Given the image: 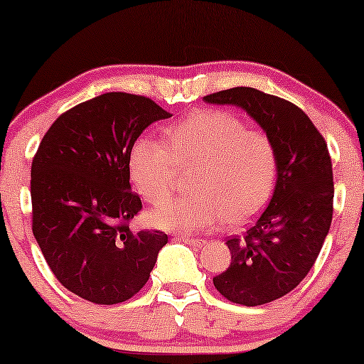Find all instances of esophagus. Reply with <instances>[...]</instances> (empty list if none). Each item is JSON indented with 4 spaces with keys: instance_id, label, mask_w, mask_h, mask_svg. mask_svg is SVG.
I'll return each mask as SVG.
<instances>
[{
    "instance_id": "1",
    "label": "esophagus",
    "mask_w": 364,
    "mask_h": 364,
    "mask_svg": "<svg viewBox=\"0 0 364 364\" xmlns=\"http://www.w3.org/2000/svg\"><path fill=\"white\" fill-rule=\"evenodd\" d=\"M182 242H186L187 245L197 247V248H200L203 243H205V240H202V238H192V237H182Z\"/></svg>"
}]
</instances>
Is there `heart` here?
<instances>
[{"mask_svg": "<svg viewBox=\"0 0 364 364\" xmlns=\"http://www.w3.org/2000/svg\"><path fill=\"white\" fill-rule=\"evenodd\" d=\"M167 142L139 137L129 154V172L146 202L161 205L177 188L178 172H193L192 196L156 208L157 227L176 232L238 227L263 210L275 188L278 152L267 132L248 129L225 109L196 111L167 129Z\"/></svg>", "mask_w": 364, "mask_h": 364, "instance_id": "obj_1", "label": "heart"}]
</instances>
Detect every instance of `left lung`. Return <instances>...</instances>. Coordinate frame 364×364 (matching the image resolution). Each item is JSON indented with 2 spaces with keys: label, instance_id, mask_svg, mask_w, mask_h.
I'll use <instances>...</instances> for the list:
<instances>
[{
  "label": "left lung",
  "instance_id": "left-lung-1",
  "mask_svg": "<svg viewBox=\"0 0 364 364\" xmlns=\"http://www.w3.org/2000/svg\"><path fill=\"white\" fill-rule=\"evenodd\" d=\"M203 101L245 109L275 142L278 177L270 205L245 235L228 238L230 267L213 277L228 301L265 305L300 285L330 230L335 196L330 152L310 117L287 99L232 87Z\"/></svg>",
  "mask_w": 364,
  "mask_h": 364
}]
</instances>
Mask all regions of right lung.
<instances>
[{
    "instance_id": "obj_1",
    "label": "right lung",
    "mask_w": 364,
    "mask_h": 364,
    "mask_svg": "<svg viewBox=\"0 0 364 364\" xmlns=\"http://www.w3.org/2000/svg\"><path fill=\"white\" fill-rule=\"evenodd\" d=\"M167 117L146 96L106 92L61 114L34 154V238L58 282L82 300L132 298L167 243L161 230L129 228L142 208L129 154L144 129Z\"/></svg>"
}]
</instances>
